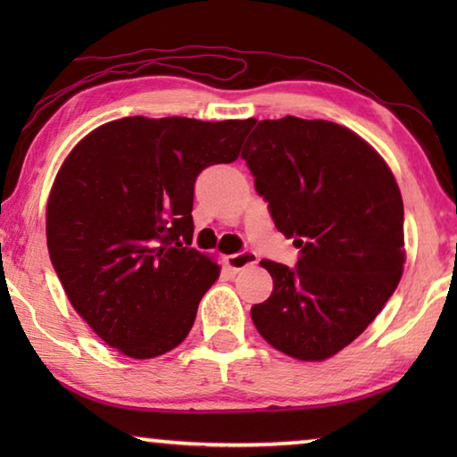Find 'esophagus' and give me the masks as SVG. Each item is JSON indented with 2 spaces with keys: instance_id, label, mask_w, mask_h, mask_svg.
<instances>
[{
  "instance_id": "34e87169",
  "label": "esophagus",
  "mask_w": 457,
  "mask_h": 457,
  "mask_svg": "<svg viewBox=\"0 0 457 457\" xmlns=\"http://www.w3.org/2000/svg\"><path fill=\"white\" fill-rule=\"evenodd\" d=\"M226 264L231 270V272L237 274L242 272L245 268H252L258 264V256L250 250H244V252H237V253H231V256L226 258Z\"/></svg>"
}]
</instances>
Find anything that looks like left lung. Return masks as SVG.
<instances>
[{
	"label": "left lung",
	"mask_w": 457,
	"mask_h": 457,
	"mask_svg": "<svg viewBox=\"0 0 457 457\" xmlns=\"http://www.w3.org/2000/svg\"><path fill=\"white\" fill-rule=\"evenodd\" d=\"M256 120L252 122V127ZM294 268L262 260L274 290L252 320L274 349L324 361L383 311L403 274V199L373 146L328 120H260L242 151Z\"/></svg>",
	"instance_id": "obj_1"
}]
</instances>
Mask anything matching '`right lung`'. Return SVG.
I'll list each match as a JSON object with an SVG mask.
<instances>
[{"instance_id": "right-lung-1", "label": "right lung", "mask_w": 457, "mask_h": 457, "mask_svg": "<svg viewBox=\"0 0 457 457\" xmlns=\"http://www.w3.org/2000/svg\"><path fill=\"white\" fill-rule=\"evenodd\" d=\"M252 122L127 117L68 154L48 199V252L74 311L108 346L153 359L189 335L220 276L191 247L193 185L237 159Z\"/></svg>"}]
</instances>
